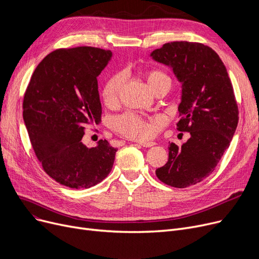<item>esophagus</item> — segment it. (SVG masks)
Returning <instances> with one entry per match:
<instances>
[{"label": "esophagus", "mask_w": 259, "mask_h": 259, "mask_svg": "<svg viewBox=\"0 0 259 259\" xmlns=\"http://www.w3.org/2000/svg\"><path fill=\"white\" fill-rule=\"evenodd\" d=\"M140 145L142 147H146V148H150V147H153L155 145L154 142H141Z\"/></svg>", "instance_id": "obj_1"}]
</instances>
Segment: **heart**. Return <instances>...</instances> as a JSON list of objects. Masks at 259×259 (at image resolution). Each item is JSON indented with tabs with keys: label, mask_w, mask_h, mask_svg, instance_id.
I'll return each mask as SVG.
<instances>
[{
	"label": "heart",
	"mask_w": 259,
	"mask_h": 259,
	"mask_svg": "<svg viewBox=\"0 0 259 259\" xmlns=\"http://www.w3.org/2000/svg\"><path fill=\"white\" fill-rule=\"evenodd\" d=\"M146 80L149 88L153 91L162 83H170L168 76L158 70H151L146 73ZM122 85V75L115 74L109 78L103 89V100L107 105H113L117 102L118 94ZM114 128L121 134L131 139H147L151 137L155 126L152 122H148L141 117L128 113L114 119Z\"/></svg>",
	"instance_id": "obj_1"
}]
</instances>
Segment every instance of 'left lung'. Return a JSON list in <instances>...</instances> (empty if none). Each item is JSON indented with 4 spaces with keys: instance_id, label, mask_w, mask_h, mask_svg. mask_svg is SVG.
<instances>
[{
    "instance_id": "8db88e82",
    "label": "left lung",
    "mask_w": 259,
    "mask_h": 259,
    "mask_svg": "<svg viewBox=\"0 0 259 259\" xmlns=\"http://www.w3.org/2000/svg\"><path fill=\"white\" fill-rule=\"evenodd\" d=\"M170 67L181 83L176 129L190 132L181 148L171 143L169 159L156 169L160 182L186 188L214 171L229 148L238 122V108L227 68L212 48L191 42H172L150 53Z\"/></svg>"
}]
</instances>
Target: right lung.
I'll return each mask as SVG.
<instances>
[{
  "mask_svg": "<svg viewBox=\"0 0 259 259\" xmlns=\"http://www.w3.org/2000/svg\"><path fill=\"white\" fill-rule=\"evenodd\" d=\"M112 58L94 47L58 49L46 56L31 76L23 118L37 159L59 184L87 189L110 173L116 148L106 140L86 147L87 125L101 121L98 76Z\"/></svg>",
  "mask_w": 259,
  "mask_h": 259,
  "instance_id": "1",
  "label": "right lung"
}]
</instances>
